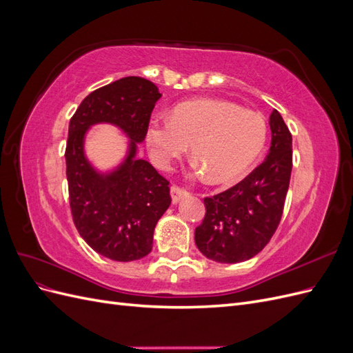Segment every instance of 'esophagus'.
<instances>
[{
    "mask_svg": "<svg viewBox=\"0 0 353 353\" xmlns=\"http://www.w3.org/2000/svg\"><path fill=\"white\" fill-rule=\"evenodd\" d=\"M187 194H188V191L184 190L183 187H179V185H172V187H170V196H172V201L174 203H178L181 199H183Z\"/></svg>",
    "mask_w": 353,
    "mask_h": 353,
    "instance_id": "34e87169",
    "label": "esophagus"
}]
</instances>
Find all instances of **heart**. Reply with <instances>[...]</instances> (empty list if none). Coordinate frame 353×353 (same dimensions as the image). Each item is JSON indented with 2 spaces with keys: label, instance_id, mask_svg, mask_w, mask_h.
I'll return each instance as SVG.
<instances>
[{
  "label": "heart",
  "instance_id": "b5f03b06",
  "mask_svg": "<svg viewBox=\"0 0 353 353\" xmlns=\"http://www.w3.org/2000/svg\"><path fill=\"white\" fill-rule=\"evenodd\" d=\"M268 126L263 117L221 100H196L176 105L170 119L153 117L147 128V145L160 168L191 156L199 174L222 184L241 176L262 153Z\"/></svg>",
  "mask_w": 353,
  "mask_h": 353
}]
</instances>
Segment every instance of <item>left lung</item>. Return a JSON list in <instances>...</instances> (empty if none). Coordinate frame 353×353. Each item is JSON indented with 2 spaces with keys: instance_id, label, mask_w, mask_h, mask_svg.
<instances>
[{
  "instance_id": "1",
  "label": "left lung",
  "mask_w": 353,
  "mask_h": 353,
  "mask_svg": "<svg viewBox=\"0 0 353 353\" xmlns=\"http://www.w3.org/2000/svg\"><path fill=\"white\" fill-rule=\"evenodd\" d=\"M271 147L263 162L234 187L205 197L206 215L196 228L199 250L221 263H237L270 243L283 216L290 184L292 134L281 114L270 116Z\"/></svg>"
}]
</instances>
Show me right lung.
<instances>
[{
    "label": "right lung",
    "mask_w": 353,
    "mask_h": 353,
    "mask_svg": "<svg viewBox=\"0 0 353 353\" xmlns=\"http://www.w3.org/2000/svg\"><path fill=\"white\" fill-rule=\"evenodd\" d=\"M160 97L152 81L126 77L88 94L69 123L65 157L74 227L91 249L112 261L150 253L156 223L172 201L169 181L135 157ZM101 121L119 125L132 140L124 163L110 174H99L83 154L88 128Z\"/></svg>",
    "instance_id": "add662e5"
}]
</instances>
